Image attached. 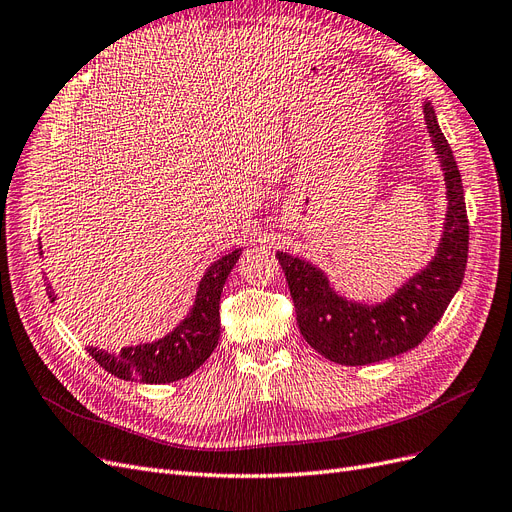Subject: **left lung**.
<instances>
[{"mask_svg":"<svg viewBox=\"0 0 512 512\" xmlns=\"http://www.w3.org/2000/svg\"><path fill=\"white\" fill-rule=\"evenodd\" d=\"M432 144L445 171L449 214L434 260L383 305H358L341 298L313 264L277 254L286 273L296 322L305 341L337 364L362 366L404 354L428 337L453 294L460 290L468 262V214L462 175L440 131L432 105H424Z\"/></svg>","mask_w":512,"mask_h":512,"instance_id":"1","label":"left lung"}]
</instances>
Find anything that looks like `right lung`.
Instances as JSON below:
<instances>
[{
  "mask_svg": "<svg viewBox=\"0 0 512 512\" xmlns=\"http://www.w3.org/2000/svg\"><path fill=\"white\" fill-rule=\"evenodd\" d=\"M42 250V245H40ZM42 254V252H40ZM241 250L222 256L211 264L199 284L197 301L190 315L167 337L154 343L125 347L118 354H108L95 347H88V354L118 379H135L142 383H171L180 381L211 356L220 339V294L224 281L239 260ZM48 298L55 301V292L48 286Z\"/></svg>",
  "mask_w": 512,
  "mask_h": 512,
  "instance_id": "right-lung-1",
  "label": "right lung"
}]
</instances>
